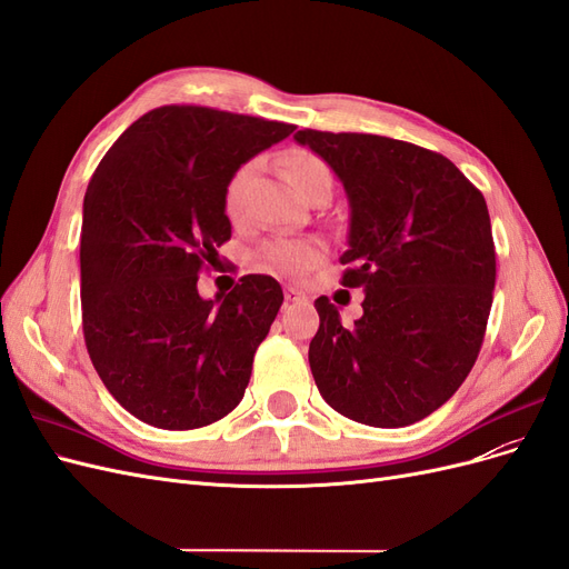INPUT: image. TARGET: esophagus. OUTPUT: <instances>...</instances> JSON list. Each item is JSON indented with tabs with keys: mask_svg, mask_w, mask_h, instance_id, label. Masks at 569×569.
Instances as JSON below:
<instances>
[{
	"mask_svg": "<svg viewBox=\"0 0 569 569\" xmlns=\"http://www.w3.org/2000/svg\"><path fill=\"white\" fill-rule=\"evenodd\" d=\"M284 299H287V303H306L308 301V297L297 287H284Z\"/></svg>",
	"mask_w": 569,
	"mask_h": 569,
	"instance_id": "34e87169",
	"label": "esophagus"
}]
</instances>
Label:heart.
Here are the masks:
<instances>
[{
    "label": "heart",
    "mask_w": 569,
    "mask_h": 569,
    "mask_svg": "<svg viewBox=\"0 0 569 569\" xmlns=\"http://www.w3.org/2000/svg\"><path fill=\"white\" fill-rule=\"evenodd\" d=\"M253 168H256L253 161L239 166L230 176L226 189H222V209H226L228 218L232 220L242 216L244 192L253 176ZM284 168H287L289 180L295 182V187L303 197L311 194L320 184H332L330 166H327L313 151H306V149L289 151L284 157ZM322 256H325V249L320 242H316V239L278 237L261 249V263L272 272L303 274L311 268H316L322 261Z\"/></svg>",
    "instance_id": "obj_1"
}]
</instances>
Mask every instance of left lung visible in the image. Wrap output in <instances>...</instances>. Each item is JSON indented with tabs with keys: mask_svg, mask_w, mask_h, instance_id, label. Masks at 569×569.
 <instances>
[{
	"mask_svg": "<svg viewBox=\"0 0 569 569\" xmlns=\"http://www.w3.org/2000/svg\"><path fill=\"white\" fill-rule=\"evenodd\" d=\"M295 140L347 189L341 284L366 291L353 327L330 299H316L313 380L356 422H418L458 391L485 341L496 284L487 201L449 159L418 144L308 128Z\"/></svg>",
	"mask_w": 569,
	"mask_h": 569,
	"instance_id": "left-lung-1",
	"label": "left lung"
}]
</instances>
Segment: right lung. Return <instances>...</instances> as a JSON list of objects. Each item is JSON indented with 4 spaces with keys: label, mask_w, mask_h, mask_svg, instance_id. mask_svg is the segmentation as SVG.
<instances>
[{
    "label": "right lung",
    "mask_w": 569,
    "mask_h": 569,
    "mask_svg": "<svg viewBox=\"0 0 569 569\" xmlns=\"http://www.w3.org/2000/svg\"><path fill=\"white\" fill-rule=\"evenodd\" d=\"M295 126L209 107H159L118 137L82 203V332L113 399L161 429L206 427L242 401L282 306L270 274L201 299L232 226L222 189Z\"/></svg>",
    "instance_id": "obj_1"
}]
</instances>
